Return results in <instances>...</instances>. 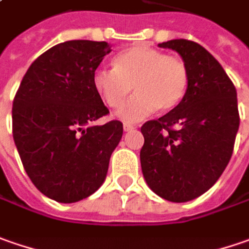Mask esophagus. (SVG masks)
<instances>
[{"label":"esophagus","instance_id":"34e87169","mask_svg":"<svg viewBox=\"0 0 249 249\" xmlns=\"http://www.w3.org/2000/svg\"><path fill=\"white\" fill-rule=\"evenodd\" d=\"M136 126L132 124H128V123H125L124 124V131L125 132H129V131H134Z\"/></svg>","mask_w":249,"mask_h":249}]
</instances>
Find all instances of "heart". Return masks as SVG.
<instances>
[{"label": "heart", "instance_id": "heart-1", "mask_svg": "<svg viewBox=\"0 0 249 249\" xmlns=\"http://www.w3.org/2000/svg\"><path fill=\"white\" fill-rule=\"evenodd\" d=\"M114 68H97L93 86L108 107L115 108L129 94L132 85L136 93L117 111L125 123L143 120L155 110L170 111L184 99L189 73L185 62L174 55L145 46L118 53Z\"/></svg>", "mask_w": 249, "mask_h": 249}]
</instances>
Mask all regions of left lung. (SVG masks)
Returning a JSON list of instances; mask_svg holds the SVG:
<instances>
[{
  "mask_svg": "<svg viewBox=\"0 0 249 249\" xmlns=\"http://www.w3.org/2000/svg\"><path fill=\"white\" fill-rule=\"evenodd\" d=\"M159 47L176 50L188 68L182 102L141 126V166L150 189L170 202L205 194L229 164L240 125L231 79L208 50L177 38Z\"/></svg>",
  "mask_w": 249,
  "mask_h": 249,
  "instance_id": "1",
  "label": "left lung"
}]
</instances>
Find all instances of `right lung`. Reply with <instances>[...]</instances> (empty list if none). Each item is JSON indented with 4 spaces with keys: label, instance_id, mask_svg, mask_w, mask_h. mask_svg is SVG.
<instances>
[{
    "label": "right lung",
    "instance_id": "add662e5",
    "mask_svg": "<svg viewBox=\"0 0 249 249\" xmlns=\"http://www.w3.org/2000/svg\"><path fill=\"white\" fill-rule=\"evenodd\" d=\"M111 51L106 41L70 40L33 61L12 106V135L35 187L61 203L88 198L107 176L123 123H94L110 113L93 73Z\"/></svg>",
    "mask_w": 249,
    "mask_h": 249
}]
</instances>
